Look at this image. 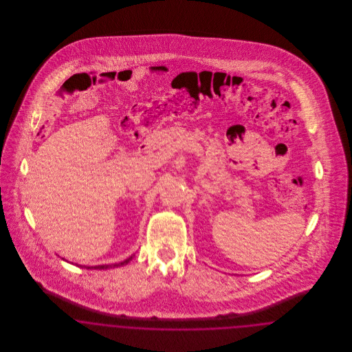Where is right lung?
Masks as SVG:
<instances>
[{"mask_svg":"<svg viewBox=\"0 0 352 352\" xmlns=\"http://www.w3.org/2000/svg\"><path fill=\"white\" fill-rule=\"evenodd\" d=\"M132 257L133 256H131V257H128L126 260H124V261H121V263H118V264H113V265H95V267H84V268L87 269H109V268H115V267H122V265H126L131 260H132Z\"/></svg>","mask_w":352,"mask_h":352,"instance_id":"1","label":"right lung"}]
</instances>
